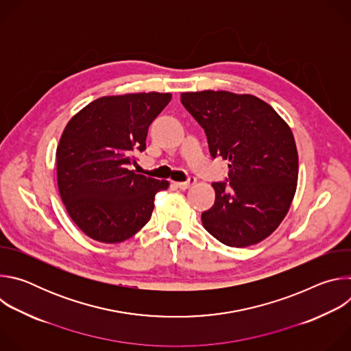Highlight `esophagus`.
Masks as SVG:
<instances>
[{"label":"esophagus","mask_w":351,"mask_h":351,"mask_svg":"<svg viewBox=\"0 0 351 351\" xmlns=\"http://www.w3.org/2000/svg\"><path fill=\"white\" fill-rule=\"evenodd\" d=\"M194 183H195V178L190 176L189 180H186V182H176L175 184H176V187H179L180 190H186V189H189L190 186H193Z\"/></svg>","instance_id":"1"}]
</instances>
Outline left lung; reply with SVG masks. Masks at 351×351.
I'll list each match as a JSON object with an SVG mask.
<instances>
[{
  "label": "left lung",
  "instance_id": "left-lung-1",
  "mask_svg": "<svg viewBox=\"0 0 351 351\" xmlns=\"http://www.w3.org/2000/svg\"><path fill=\"white\" fill-rule=\"evenodd\" d=\"M180 101L207 134L213 158L229 161L215 182L203 226L229 247L268 237L286 217L297 187L298 156L289 125L263 99L230 91L182 93Z\"/></svg>",
  "mask_w": 351,
  "mask_h": 351
}]
</instances>
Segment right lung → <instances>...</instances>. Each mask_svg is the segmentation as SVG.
Here are the masks:
<instances>
[{
    "mask_svg": "<svg viewBox=\"0 0 351 351\" xmlns=\"http://www.w3.org/2000/svg\"><path fill=\"white\" fill-rule=\"evenodd\" d=\"M169 93H137L94 99L66 125L57 147V179L72 221L88 237L121 243L152 218L156 194L168 189L129 169L145 149L152 122Z\"/></svg>",
    "mask_w": 351,
    "mask_h": 351,
    "instance_id": "right-lung-1",
    "label": "right lung"
}]
</instances>
